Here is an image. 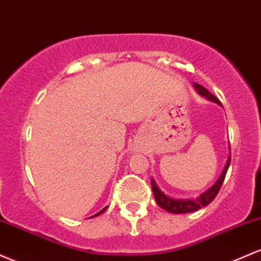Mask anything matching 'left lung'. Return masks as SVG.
<instances>
[{
	"instance_id": "8db88e82",
	"label": "left lung",
	"mask_w": 261,
	"mask_h": 261,
	"mask_svg": "<svg viewBox=\"0 0 261 261\" xmlns=\"http://www.w3.org/2000/svg\"><path fill=\"white\" fill-rule=\"evenodd\" d=\"M194 88L198 90V93L200 94V95L205 96L207 99H210V100H212V101L217 102V104L220 105L219 100L217 99L213 94L210 93L207 89L203 88L202 85L194 83ZM229 163H230V156L228 157V161H227V163H225L224 170H223V172L219 176V178L217 179V182L212 186L210 190L205 191L204 193L200 194V196L197 197L196 199H173V198H171V197L163 194L162 192L159 190V187H157L153 179H151V187H152L153 197H154V199H156L157 204H159L162 210L170 212V213H174V214L191 213V212H196V211L200 210V208L205 207V205L210 204L212 200L216 198L217 194H218L220 187H222L223 182H224L225 174H227V171L229 167Z\"/></svg>"
}]
</instances>
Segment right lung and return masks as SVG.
I'll return each mask as SVG.
<instances>
[{
    "mask_svg": "<svg viewBox=\"0 0 261 261\" xmlns=\"http://www.w3.org/2000/svg\"><path fill=\"white\" fill-rule=\"evenodd\" d=\"M107 208H108V207H105V208H104V210H101V211H100V212H99V213H96V214H95V216H93V217H91V218H94V217H98V216H100V214H101V213H104V212H105V211H107Z\"/></svg>",
    "mask_w": 261,
    "mask_h": 261,
    "instance_id": "obj_1",
    "label": "right lung"
}]
</instances>
